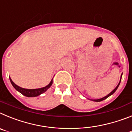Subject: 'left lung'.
I'll use <instances>...</instances> for the list:
<instances>
[{"mask_svg": "<svg viewBox=\"0 0 132 132\" xmlns=\"http://www.w3.org/2000/svg\"><path fill=\"white\" fill-rule=\"evenodd\" d=\"M121 76H122V74H121V78H120V82H119V83H118V86H117L115 88H114V90H112V91L109 94H108L107 96H104V98H100V99H97V100H92V101H94V102H101V101L104 100H106V98H108L109 96H110L111 95H112V94H114V92H115L116 91V90H117V89H118V88L119 85H120V82H121Z\"/></svg>", "mask_w": 132, "mask_h": 132, "instance_id": "left-lung-1", "label": "left lung"}]
</instances>
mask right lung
<instances>
[{"label": "right lung", "mask_w": 132, "mask_h": 132, "mask_svg": "<svg viewBox=\"0 0 132 132\" xmlns=\"http://www.w3.org/2000/svg\"><path fill=\"white\" fill-rule=\"evenodd\" d=\"M9 78H10V81H11V84H12V86L15 88L17 91L19 92L20 93H21L22 94L26 96V97H36V96H39V95L44 93L52 86V80H53V78H52V80L50 81V83L47 86H46L45 87H43V88H36V89H26V88H21V87L17 86L16 84L14 83L13 81H12L11 78L9 77Z\"/></svg>", "instance_id": "obj_1"}]
</instances>
